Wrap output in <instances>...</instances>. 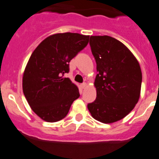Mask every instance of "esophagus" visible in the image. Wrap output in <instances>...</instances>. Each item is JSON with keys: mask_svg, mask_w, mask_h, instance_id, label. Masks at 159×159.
Listing matches in <instances>:
<instances>
[{"mask_svg": "<svg viewBox=\"0 0 159 159\" xmlns=\"http://www.w3.org/2000/svg\"><path fill=\"white\" fill-rule=\"evenodd\" d=\"M81 88H82V89H85V88L87 86V83H86V82H84V83L81 84Z\"/></svg>", "mask_w": 159, "mask_h": 159, "instance_id": "esophagus-1", "label": "esophagus"}]
</instances>
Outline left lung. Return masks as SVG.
<instances>
[{
	"label": "left lung",
	"instance_id": "left-lung-1",
	"mask_svg": "<svg viewBox=\"0 0 159 159\" xmlns=\"http://www.w3.org/2000/svg\"><path fill=\"white\" fill-rule=\"evenodd\" d=\"M91 51L97 63L96 100L88 104L91 115L102 123L125 118L139 100L142 71L134 54L110 36H91Z\"/></svg>",
	"mask_w": 159,
	"mask_h": 159
}]
</instances>
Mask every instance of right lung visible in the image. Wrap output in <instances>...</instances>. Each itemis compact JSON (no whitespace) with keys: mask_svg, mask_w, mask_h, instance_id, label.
<instances>
[{"mask_svg":"<svg viewBox=\"0 0 159 159\" xmlns=\"http://www.w3.org/2000/svg\"><path fill=\"white\" fill-rule=\"evenodd\" d=\"M89 36L55 34L41 41L30 56L22 78L23 93L31 109L48 122L64 118L80 96L68 78L69 63L89 42Z\"/></svg>","mask_w":159,"mask_h":159,"instance_id":"add662e5","label":"right lung"}]
</instances>
